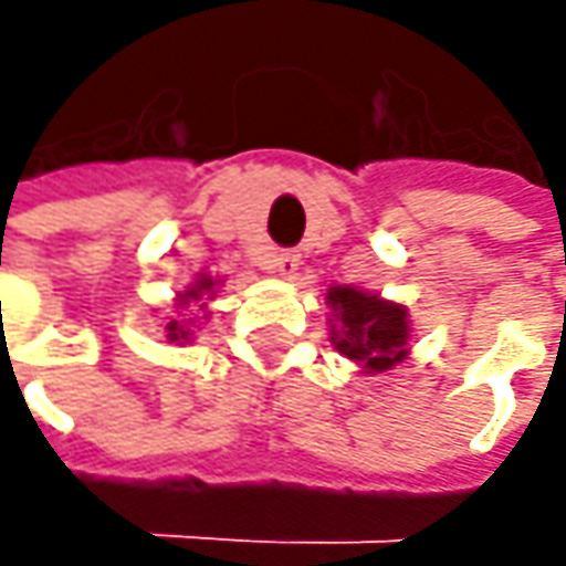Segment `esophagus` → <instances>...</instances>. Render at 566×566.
Wrapping results in <instances>:
<instances>
[{"instance_id":"obj_1","label":"esophagus","mask_w":566,"mask_h":566,"mask_svg":"<svg viewBox=\"0 0 566 566\" xmlns=\"http://www.w3.org/2000/svg\"><path fill=\"white\" fill-rule=\"evenodd\" d=\"M268 271L276 276H295L298 271V254L295 251H273L268 258Z\"/></svg>"}]
</instances>
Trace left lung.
I'll return each mask as SVG.
<instances>
[{
	"instance_id": "8db88e82",
	"label": "left lung",
	"mask_w": 566,
	"mask_h": 566,
	"mask_svg": "<svg viewBox=\"0 0 566 566\" xmlns=\"http://www.w3.org/2000/svg\"><path fill=\"white\" fill-rule=\"evenodd\" d=\"M331 343L339 356L353 359L361 375L390 371L409 356V308L359 286H331Z\"/></svg>"
}]
</instances>
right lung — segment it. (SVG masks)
Listing matches in <instances>:
<instances>
[{
  "label": "right lung",
  "instance_id": "obj_1",
  "mask_svg": "<svg viewBox=\"0 0 566 566\" xmlns=\"http://www.w3.org/2000/svg\"><path fill=\"white\" fill-rule=\"evenodd\" d=\"M220 283H223L220 276L198 273V280H195V283H188L182 293H176V302H172V312H176V315L164 317V334L169 343L186 346V343L195 339L198 324H195V317L191 315H198V312H205V317L210 315V312H207V302H213V298H217V286H220ZM191 301L199 302L195 310L190 308Z\"/></svg>",
  "mask_w": 566,
  "mask_h": 566
}]
</instances>
